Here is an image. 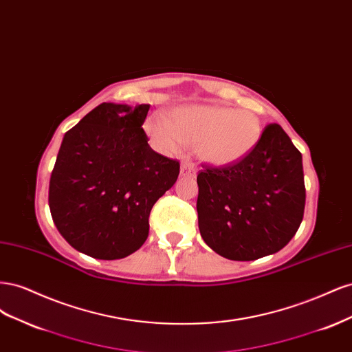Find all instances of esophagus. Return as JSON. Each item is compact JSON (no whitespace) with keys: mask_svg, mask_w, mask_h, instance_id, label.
Segmentation results:
<instances>
[{"mask_svg":"<svg viewBox=\"0 0 352 352\" xmlns=\"http://www.w3.org/2000/svg\"><path fill=\"white\" fill-rule=\"evenodd\" d=\"M197 175V168L192 163L184 162L182 166H180V176H186V177H194Z\"/></svg>","mask_w":352,"mask_h":352,"instance_id":"esophagus-1","label":"esophagus"}]
</instances>
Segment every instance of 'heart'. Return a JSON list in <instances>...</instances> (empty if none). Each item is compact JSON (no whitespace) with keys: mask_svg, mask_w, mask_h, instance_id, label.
<instances>
[{"mask_svg":"<svg viewBox=\"0 0 352 352\" xmlns=\"http://www.w3.org/2000/svg\"><path fill=\"white\" fill-rule=\"evenodd\" d=\"M153 141L168 153L182 145H195L198 157L207 164L228 167L247 157L261 138V122L248 110L220 105H184L170 122L155 116L148 124Z\"/></svg>","mask_w":352,"mask_h":352,"instance_id":"heart-1","label":"heart"}]
</instances>
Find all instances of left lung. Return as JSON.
Returning <instances> with one entry per match:
<instances>
[{
  "instance_id": "obj_1",
  "label": "left lung",
  "mask_w": 352,
  "mask_h": 352,
  "mask_svg": "<svg viewBox=\"0 0 352 352\" xmlns=\"http://www.w3.org/2000/svg\"><path fill=\"white\" fill-rule=\"evenodd\" d=\"M197 184L199 233L225 258L251 261L278 252L302 221V155L276 123L264 127L239 163L204 166Z\"/></svg>"
}]
</instances>
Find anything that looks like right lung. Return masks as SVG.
Here are the masks:
<instances>
[{"label":"right lung","mask_w":352,"mask_h":352,"mask_svg":"<svg viewBox=\"0 0 352 352\" xmlns=\"http://www.w3.org/2000/svg\"><path fill=\"white\" fill-rule=\"evenodd\" d=\"M150 104L102 102L66 132L50 179L48 204L61 236L98 260L142 247L153 206L179 176L142 129Z\"/></svg>","instance_id":"obj_1"}]
</instances>
